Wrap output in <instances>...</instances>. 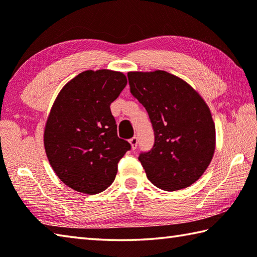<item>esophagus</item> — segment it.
I'll return each instance as SVG.
<instances>
[{"label":"esophagus","mask_w":257,"mask_h":257,"mask_svg":"<svg viewBox=\"0 0 257 257\" xmlns=\"http://www.w3.org/2000/svg\"><path fill=\"white\" fill-rule=\"evenodd\" d=\"M130 145H131L133 150H136L137 147H138V138L133 137L132 139H130Z\"/></svg>","instance_id":"34e87169"}]
</instances>
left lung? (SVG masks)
<instances>
[{"instance_id":"8db88e82","label":"left lung","mask_w":257,"mask_h":257,"mask_svg":"<svg viewBox=\"0 0 257 257\" xmlns=\"http://www.w3.org/2000/svg\"><path fill=\"white\" fill-rule=\"evenodd\" d=\"M131 93L149 114L155 145L139 156L155 186L173 192L191 186L208 168L215 149L210 108L186 81L166 71L128 72Z\"/></svg>"}]
</instances>
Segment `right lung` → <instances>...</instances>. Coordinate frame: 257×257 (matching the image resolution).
Instances as JSON below:
<instances>
[{"label":"right lung","mask_w":257,"mask_h":257,"mask_svg":"<svg viewBox=\"0 0 257 257\" xmlns=\"http://www.w3.org/2000/svg\"><path fill=\"white\" fill-rule=\"evenodd\" d=\"M127 83L125 74L88 70L69 81L54 101L44 146L57 177L76 192L97 194L114 182L117 164L131 149L117 137L110 103Z\"/></svg>","instance_id":"add662e5"}]
</instances>
